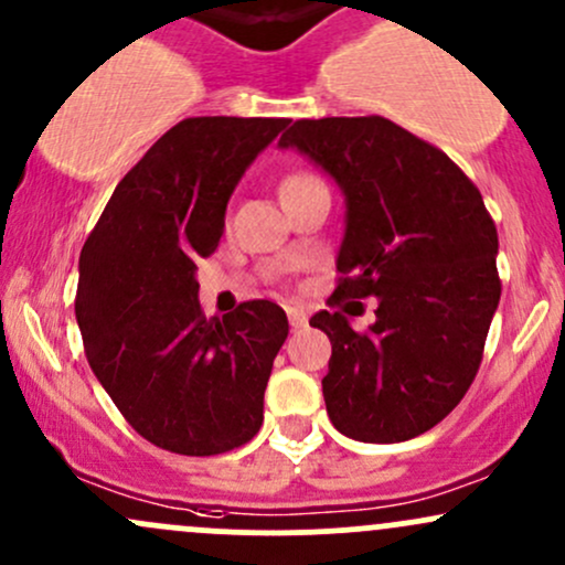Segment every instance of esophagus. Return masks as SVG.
Instances as JSON below:
<instances>
[{"mask_svg":"<svg viewBox=\"0 0 565 565\" xmlns=\"http://www.w3.org/2000/svg\"><path fill=\"white\" fill-rule=\"evenodd\" d=\"M285 312H288V320H290V326H294V329H301V326L307 323V312L301 307H288Z\"/></svg>","mask_w":565,"mask_h":565,"instance_id":"1","label":"esophagus"}]
</instances>
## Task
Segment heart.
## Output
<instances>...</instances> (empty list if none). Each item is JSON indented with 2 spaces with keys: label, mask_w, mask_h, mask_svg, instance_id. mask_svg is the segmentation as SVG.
<instances>
[{
  "label": "heart",
  "mask_w": 565,
  "mask_h": 565,
  "mask_svg": "<svg viewBox=\"0 0 565 565\" xmlns=\"http://www.w3.org/2000/svg\"><path fill=\"white\" fill-rule=\"evenodd\" d=\"M305 178H312V174H307V172H294V174H288V178L282 180V185H290V183H299V180H305Z\"/></svg>",
  "instance_id": "heart-1"
}]
</instances>
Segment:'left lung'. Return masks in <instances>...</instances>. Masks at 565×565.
Listing matches in <instances>:
<instances>
[{
    "label": "left lung",
    "mask_w": 565,
    "mask_h": 565,
    "mask_svg": "<svg viewBox=\"0 0 565 565\" xmlns=\"http://www.w3.org/2000/svg\"><path fill=\"white\" fill-rule=\"evenodd\" d=\"M280 148L320 163L348 202L329 307L377 296L369 329L348 320L361 301L309 320L331 339L333 428L372 445L415 439L471 387L501 299L482 193L450 156L382 115L296 120Z\"/></svg>",
    "instance_id": "1"
}]
</instances>
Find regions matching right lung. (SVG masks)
<instances>
[{"label":"right lung","mask_w":565,"mask_h":565,"mask_svg":"<svg viewBox=\"0 0 565 565\" xmlns=\"http://www.w3.org/2000/svg\"><path fill=\"white\" fill-rule=\"evenodd\" d=\"M288 118H185L113 191L81 250L75 315L96 380L131 428L178 455H221L264 423L282 307L199 305L196 260L215 253L226 204Z\"/></svg>","instance_id":"right-lung-1"}]
</instances>
